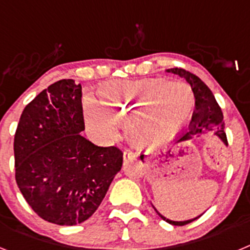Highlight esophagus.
<instances>
[{
	"label": "esophagus",
	"mask_w": 250,
	"mask_h": 250,
	"mask_svg": "<svg viewBox=\"0 0 250 250\" xmlns=\"http://www.w3.org/2000/svg\"><path fill=\"white\" fill-rule=\"evenodd\" d=\"M124 155H125V158H129V159H134L138 156V152L135 151V150L132 149H126L125 150V152H124Z\"/></svg>",
	"instance_id": "obj_1"
}]
</instances>
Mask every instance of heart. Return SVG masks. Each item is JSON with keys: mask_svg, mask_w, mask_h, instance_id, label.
Segmentation results:
<instances>
[{"mask_svg": "<svg viewBox=\"0 0 250 250\" xmlns=\"http://www.w3.org/2000/svg\"><path fill=\"white\" fill-rule=\"evenodd\" d=\"M194 94L187 83L160 79L111 83L100 90V103L141 145L159 144L190 118Z\"/></svg>", "mask_w": 250, "mask_h": 250, "instance_id": "1", "label": "heart"}]
</instances>
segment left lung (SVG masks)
Returning <instances> with one entry per match:
<instances>
[{
    "label": "left lung",
    "instance_id": "left-lung-1",
    "mask_svg": "<svg viewBox=\"0 0 250 250\" xmlns=\"http://www.w3.org/2000/svg\"><path fill=\"white\" fill-rule=\"evenodd\" d=\"M167 72H171V74L179 75L180 77H184L188 83H190L191 90L194 92V98H195V110L193 112V118H191L190 124H189V127L188 130H185L183 132V136H180L179 141L184 140H190L191 138H194L195 135H200V134H204L207 131H211V130H215V134L224 141L225 144L228 145V139H227V134H225V124L223 120V111L220 109L219 104L216 103L215 98H214L213 92L210 91V89L200 80L199 77L196 75L191 74V72L187 71L184 68L180 67H174V68H167ZM144 155L141 154L140 159L143 160ZM156 210V209H155ZM156 213L159 214L161 219H164L165 222H167L169 224L173 225H187L189 223L194 222L198 218H200L202 215H199L198 218H194L190 220H185V222H173V220L167 219L165 216L161 215L158 210Z\"/></svg>",
    "mask_w": 250,
    "mask_h": 250
}]
</instances>
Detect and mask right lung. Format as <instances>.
<instances>
[{"label":"right lung","mask_w":250,"mask_h":250,"mask_svg":"<svg viewBox=\"0 0 250 250\" xmlns=\"http://www.w3.org/2000/svg\"><path fill=\"white\" fill-rule=\"evenodd\" d=\"M83 87L63 79L23 109L15 132V179L31 209L57 225L89 219L120 171L124 152L98 146L85 130Z\"/></svg>","instance_id":"obj_1"}]
</instances>
